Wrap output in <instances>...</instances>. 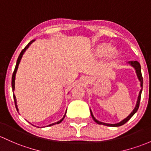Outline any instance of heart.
<instances>
[{"mask_svg":"<svg viewBox=\"0 0 151 151\" xmlns=\"http://www.w3.org/2000/svg\"><path fill=\"white\" fill-rule=\"evenodd\" d=\"M109 49V47L107 45H101V46L99 47L98 48V52L99 53L100 55H104V53L106 52ZM115 55H116V51L114 49H110L109 50V55L110 57H114Z\"/></svg>","mask_w":151,"mask_h":151,"instance_id":"obj_1","label":"heart"}]
</instances>
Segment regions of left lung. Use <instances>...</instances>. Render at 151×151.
<instances>
[{
	"mask_svg": "<svg viewBox=\"0 0 151 151\" xmlns=\"http://www.w3.org/2000/svg\"><path fill=\"white\" fill-rule=\"evenodd\" d=\"M129 64L131 65L132 66H133L134 68V69H135L136 70V73H137V77H138L139 80H140V81L141 83V87H142V88H141L140 91V93H139V96H138V99H137V104H136V106L134 107V110L132 111V113H131L129 115V116H127L126 119H124V120H122L120 122L117 123V124H106V123H103V122H101L98 121L97 119H95V117L93 116V114H92V111H91V116L92 118H93V119L97 123V124H104V125H106V126H109V127H119V126H121V125H123L124 124H125L129 120V119H130V118L132 117V116L134 114V113H136V111H137V109H138L139 108V106H140V98H141V93H142V84H143V80H142V73H141V67H140V63H139L137 61H130L129 62Z\"/></svg>",
	"mask_w": 151,
	"mask_h": 151,
	"instance_id": "obj_1",
	"label": "left lung"
}]
</instances>
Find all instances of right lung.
I'll return each instance as SVG.
<instances>
[{
	"instance_id": "obj_1",
	"label": "right lung",
	"mask_w": 151,
	"mask_h": 151,
	"mask_svg": "<svg viewBox=\"0 0 151 151\" xmlns=\"http://www.w3.org/2000/svg\"><path fill=\"white\" fill-rule=\"evenodd\" d=\"M35 40H32V41H31L29 43L28 45H27V46H26L25 47H24L23 50H22V51L21 52L20 55H19V58H18V59H17V65H16L15 69H14V73H13V76H12V81H11V85H12V90H13V91H14V88H15V76H16V73H17V71L18 67H19V63H20V60H21V59H22V55H23V54H24V52H25L26 50H27V48L29 47V45H31V44H32V42H33L35 41ZM13 95H14V103H15V106H16V108H17V111H19V109H18V108H17V99H16V96H15V95H14V93H13ZM65 114H66V112H65ZM65 114L64 116H63V118L62 119H61V120H60L59 122H56V123H53V124H50L49 126L54 125V124H59V123H60L61 122H62V121L63 120V119H64V118H65Z\"/></svg>"
}]
</instances>
